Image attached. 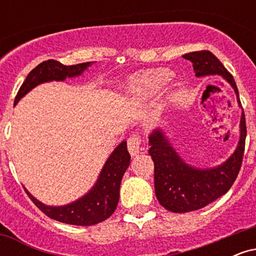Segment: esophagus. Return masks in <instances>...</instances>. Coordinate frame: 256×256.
I'll use <instances>...</instances> for the list:
<instances>
[{
	"label": "esophagus",
	"instance_id": "esophagus-1",
	"mask_svg": "<svg viewBox=\"0 0 256 256\" xmlns=\"http://www.w3.org/2000/svg\"><path fill=\"white\" fill-rule=\"evenodd\" d=\"M142 138L138 134H132V136L128 140V149L130 152L132 156L140 154V152L142 150Z\"/></svg>",
	"mask_w": 256,
	"mask_h": 256
}]
</instances>
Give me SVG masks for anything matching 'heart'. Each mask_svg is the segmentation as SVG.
Returning <instances> with one entry per match:
<instances>
[{"label":"heart","mask_w":256,"mask_h":256,"mask_svg":"<svg viewBox=\"0 0 256 256\" xmlns=\"http://www.w3.org/2000/svg\"><path fill=\"white\" fill-rule=\"evenodd\" d=\"M170 80L166 70H154L134 76L128 84V91L136 98L146 100L156 94Z\"/></svg>","instance_id":"b5f03b06"}]
</instances>
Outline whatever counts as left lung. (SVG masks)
<instances>
[{
  "label": "left lung",
  "instance_id": "8db88e82",
  "mask_svg": "<svg viewBox=\"0 0 256 256\" xmlns=\"http://www.w3.org/2000/svg\"><path fill=\"white\" fill-rule=\"evenodd\" d=\"M183 58L192 61L196 77L222 76L234 88L238 106L242 107L234 77L216 55L201 50L188 52ZM246 136V116L242 110L240 140L234 154L219 166L196 168L179 156L161 128H155L149 134V155L154 161L155 195L160 204L173 213L192 212L201 210L228 192L242 166Z\"/></svg>",
  "mask_w": 256,
  "mask_h": 256
}]
</instances>
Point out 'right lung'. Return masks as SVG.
Wrapping results in <instances>:
<instances>
[{
    "instance_id": "right-lung-1",
    "label": "right lung",
    "mask_w": 256,
    "mask_h": 256,
    "mask_svg": "<svg viewBox=\"0 0 256 256\" xmlns=\"http://www.w3.org/2000/svg\"><path fill=\"white\" fill-rule=\"evenodd\" d=\"M90 64L91 62H84L64 66L56 60L43 61L28 73L18 91L14 106L37 85L46 82H62L66 78L78 77ZM130 160L131 156L128 152V144L125 140H122L107 158L98 179L89 192L68 204L46 206L34 198L26 190V188L24 189L32 202L49 218L70 225H95L110 218L116 210L119 202L120 183L130 165Z\"/></svg>"
}]
</instances>
